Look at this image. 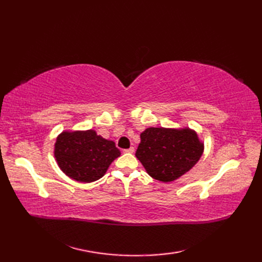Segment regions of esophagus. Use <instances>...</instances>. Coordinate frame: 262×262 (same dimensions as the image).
I'll return each mask as SVG.
<instances>
[{"mask_svg":"<svg viewBox=\"0 0 262 262\" xmlns=\"http://www.w3.org/2000/svg\"><path fill=\"white\" fill-rule=\"evenodd\" d=\"M124 153H133L134 152V147H129V148H125L123 149Z\"/></svg>","mask_w":262,"mask_h":262,"instance_id":"esophagus-1","label":"esophagus"}]
</instances>
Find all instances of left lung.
<instances>
[{
	"label": "left lung",
	"mask_w": 262,
	"mask_h": 262,
	"mask_svg": "<svg viewBox=\"0 0 262 262\" xmlns=\"http://www.w3.org/2000/svg\"><path fill=\"white\" fill-rule=\"evenodd\" d=\"M203 144L190 129L148 128L141 133L136 156L156 180L172 181L200 160Z\"/></svg>",
	"instance_id": "left-lung-1"
}]
</instances>
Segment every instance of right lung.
I'll return each mask as SVG.
<instances>
[{
	"mask_svg": "<svg viewBox=\"0 0 262 262\" xmlns=\"http://www.w3.org/2000/svg\"><path fill=\"white\" fill-rule=\"evenodd\" d=\"M59 167L76 181L92 182L105 175L109 165L120 156L115 142L108 141L94 130L62 132L54 145Z\"/></svg>",
	"mask_w": 262,
	"mask_h": 262,
	"instance_id": "obj_1",
	"label": "right lung"
}]
</instances>
